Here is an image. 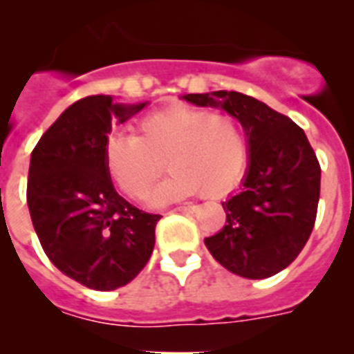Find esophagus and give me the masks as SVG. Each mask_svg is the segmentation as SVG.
<instances>
[{
    "mask_svg": "<svg viewBox=\"0 0 354 354\" xmlns=\"http://www.w3.org/2000/svg\"><path fill=\"white\" fill-rule=\"evenodd\" d=\"M196 209H198V205L187 204V205H180V207H175L174 212H195Z\"/></svg>",
    "mask_w": 354,
    "mask_h": 354,
    "instance_id": "1",
    "label": "esophagus"
}]
</instances>
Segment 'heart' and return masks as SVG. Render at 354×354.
<instances>
[{
    "instance_id": "obj_1",
    "label": "heart",
    "mask_w": 354,
    "mask_h": 354,
    "mask_svg": "<svg viewBox=\"0 0 354 354\" xmlns=\"http://www.w3.org/2000/svg\"><path fill=\"white\" fill-rule=\"evenodd\" d=\"M106 168L129 198L150 193L165 161L171 170L152 195L154 204L196 193L221 196L246 174L250 145L236 117L175 104L140 122V136L115 133L106 140Z\"/></svg>"
}]
</instances>
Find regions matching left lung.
Here are the masks:
<instances>
[{
    "label": "left lung",
    "mask_w": 354,
    "mask_h": 354,
    "mask_svg": "<svg viewBox=\"0 0 354 354\" xmlns=\"http://www.w3.org/2000/svg\"><path fill=\"white\" fill-rule=\"evenodd\" d=\"M183 99L225 109L248 136L250 161L241 192L221 202L227 225L205 237V246L225 270L243 278L280 273L306 245L317 216L321 167L305 131L245 93L220 90Z\"/></svg>",
    "instance_id": "obj_1"
}]
</instances>
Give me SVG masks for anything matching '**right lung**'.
<instances>
[{
    "mask_svg": "<svg viewBox=\"0 0 354 354\" xmlns=\"http://www.w3.org/2000/svg\"><path fill=\"white\" fill-rule=\"evenodd\" d=\"M147 102L117 104L90 95L68 106L31 152L28 209L49 261L93 290H113L149 262L159 214L122 198L106 168L115 120L124 124Z\"/></svg>",
    "mask_w": 354,
    "mask_h": 354,
    "instance_id": "obj_1",
    "label": "right lung"
}]
</instances>
